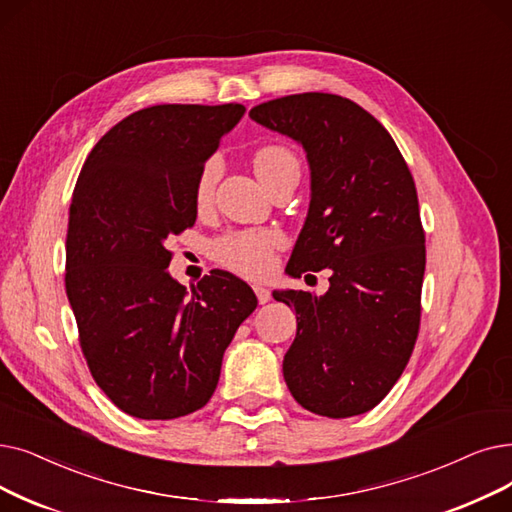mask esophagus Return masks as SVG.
<instances>
[{"label":"esophagus","mask_w":512,"mask_h":512,"mask_svg":"<svg viewBox=\"0 0 512 512\" xmlns=\"http://www.w3.org/2000/svg\"><path fill=\"white\" fill-rule=\"evenodd\" d=\"M253 291H255V295H257V301L263 305V303H268L270 301V291L265 286H261V284H255L253 286Z\"/></svg>","instance_id":"34e87169"}]
</instances>
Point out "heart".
Segmentation results:
<instances>
[{"instance_id":"b5f03b06","label":"heart","mask_w":512,"mask_h":512,"mask_svg":"<svg viewBox=\"0 0 512 512\" xmlns=\"http://www.w3.org/2000/svg\"><path fill=\"white\" fill-rule=\"evenodd\" d=\"M255 173L259 180L280 171L282 167L297 165L291 152L280 146L261 148L255 154ZM219 177V161L209 159L198 171L194 186V201L198 207H205L211 201ZM278 247V236L272 232H232L213 242V257L230 268L249 278H261L274 268V249Z\"/></svg>"}]
</instances>
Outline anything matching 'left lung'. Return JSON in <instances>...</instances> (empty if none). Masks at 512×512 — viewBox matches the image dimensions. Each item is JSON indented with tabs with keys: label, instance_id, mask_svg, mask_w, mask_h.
I'll return each mask as SVG.
<instances>
[{
	"label": "left lung",
	"instance_id": "1",
	"mask_svg": "<svg viewBox=\"0 0 512 512\" xmlns=\"http://www.w3.org/2000/svg\"><path fill=\"white\" fill-rule=\"evenodd\" d=\"M249 117L303 146L309 165V209L286 272L330 270L320 297L274 291L297 314L286 387L314 414H364L402 376L418 335L425 232L412 173L389 131L347 98L284 96Z\"/></svg>",
	"mask_w": 512,
	"mask_h": 512
}]
</instances>
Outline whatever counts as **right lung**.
I'll use <instances>...</instances> for the list:
<instances>
[{
    "mask_svg": "<svg viewBox=\"0 0 512 512\" xmlns=\"http://www.w3.org/2000/svg\"><path fill=\"white\" fill-rule=\"evenodd\" d=\"M242 104H159L106 131L73 192L66 297L94 381L119 410L171 420L203 408L224 351L257 297L213 270L190 288L169 272L171 234L194 226L198 171Z\"/></svg>",
    "mask_w": 512,
    "mask_h": 512,
    "instance_id": "1",
    "label": "right lung"
}]
</instances>
